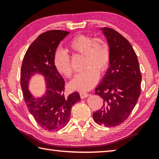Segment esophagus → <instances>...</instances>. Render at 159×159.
<instances>
[{
  "mask_svg": "<svg viewBox=\"0 0 159 159\" xmlns=\"http://www.w3.org/2000/svg\"><path fill=\"white\" fill-rule=\"evenodd\" d=\"M88 95H89V94H88L86 93H83V92L80 93V98H81V99H84L85 98H87Z\"/></svg>",
  "mask_w": 159,
  "mask_h": 159,
  "instance_id": "obj_1",
  "label": "esophagus"
}]
</instances>
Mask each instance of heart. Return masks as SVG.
<instances>
[{
  "label": "heart",
  "mask_w": 159,
  "mask_h": 159,
  "mask_svg": "<svg viewBox=\"0 0 159 159\" xmlns=\"http://www.w3.org/2000/svg\"><path fill=\"white\" fill-rule=\"evenodd\" d=\"M69 50L75 54L83 55V69L74 76L69 85L74 90L85 92L90 90L98 81L99 74L108 67L110 53L107 43L101 39H93L87 35L75 36L68 44ZM53 63L59 73L67 78L73 74L69 55L57 50L53 57Z\"/></svg>",
  "instance_id": "obj_1"
}]
</instances>
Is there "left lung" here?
<instances>
[{"mask_svg":"<svg viewBox=\"0 0 159 159\" xmlns=\"http://www.w3.org/2000/svg\"><path fill=\"white\" fill-rule=\"evenodd\" d=\"M109 47V64L95 88L103 99L102 107L93 113L99 125L114 127L127 119L141 93L142 76L136 53L131 44L113 29H100Z\"/></svg>","mask_w":159,"mask_h":159,"instance_id":"obj_1","label":"left lung"}]
</instances>
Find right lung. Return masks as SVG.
Listing matches in <instances>:
<instances>
[{"mask_svg":"<svg viewBox=\"0 0 159 159\" xmlns=\"http://www.w3.org/2000/svg\"><path fill=\"white\" fill-rule=\"evenodd\" d=\"M69 34L52 30L41 34L29 47L21 64L20 82L26 105L38 125L48 131L66 126L72 106L80 100L77 92L64 96V80L53 63L57 48ZM36 74L44 77L47 88L44 95L38 98L28 89L30 80Z\"/></svg>","mask_w":159,"mask_h":159,"instance_id":"obj_1","label":"right lung"}]
</instances>
